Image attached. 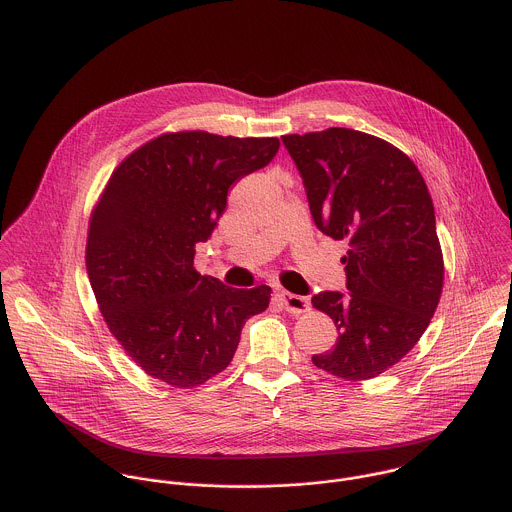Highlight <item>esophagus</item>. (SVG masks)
Returning <instances> with one entry per match:
<instances>
[{
    "label": "esophagus",
    "instance_id": "obj_1",
    "mask_svg": "<svg viewBox=\"0 0 512 512\" xmlns=\"http://www.w3.org/2000/svg\"><path fill=\"white\" fill-rule=\"evenodd\" d=\"M277 297H279L281 305L291 315H301V313L309 311V299L307 297H301V295H295V293H289V291H279Z\"/></svg>",
    "mask_w": 512,
    "mask_h": 512
}]
</instances>
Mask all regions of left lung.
Wrapping results in <instances>:
<instances>
[{
  "label": "left lung",
  "instance_id": "1",
  "mask_svg": "<svg viewBox=\"0 0 512 512\" xmlns=\"http://www.w3.org/2000/svg\"><path fill=\"white\" fill-rule=\"evenodd\" d=\"M293 157L315 225L349 243L341 259L349 295L311 299L339 331L335 349L315 367L367 381L397 365L437 311L445 263L435 207L417 165L389 141L329 127L281 137Z\"/></svg>",
  "mask_w": 512,
  "mask_h": 512
}]
</instances>
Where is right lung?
Returning a JSON list of instances; mask_svg holds the SVG:
<instances>
[{
    "label": "right lung",
    "instance_id": "obj_1",
    "mask_svg": "<svg viewBox=\"0 0 512 512\" xmlns=\"http://www.w3.org/2000/svg\"><path fill=\"white\" fill-rule=\"evenodd\" d=\"M277 137L163 133L111 173L87 229L89 283L111 335L153 379L193 389L227 369L271 287L231 289L193 267L229 187L265 167Z\"/></svg>",
    "mask_w": 512,
    "mask_h": 512
}]
</instances>
